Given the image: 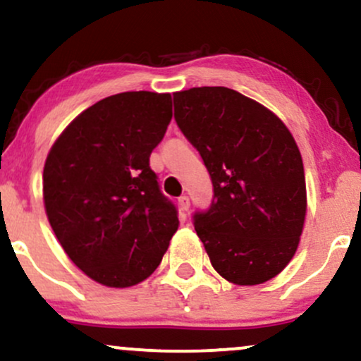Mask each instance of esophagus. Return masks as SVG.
I'll use <instances>...</instances> for the list:
<instances>
[{"mask_svg":"<svg viewBox=\"0 0 361 361\" xmlns=\"http://www.w3.org/2000/svg\"><path fill=\"white\" fill-rule=\"evenodd\" d=\"M178 207H180L181 212H188V208H190V198L186 197V195H183V197L178 198Z\"/></svg>","mask_w":361,"mask_h":361,"instance_id":"34e87169","label":"esophagus"}]
</instances>
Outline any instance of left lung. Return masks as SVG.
<instances>
[{"label":"left lung","mask_w":361,"mask_h":361,"mask_svg":"<svg viewBox=\"0 0 361 361\" xmlns=\"http://www.w3.org/2000/svg\"><path fill=\"white\" fill-rule=\"evenodd\" d=\"M173 102L214 185L212 205L193 215L212 266L238 286L272 279L296 254L306 216L293 134L274 112L227 87H193Z\"/></svg>","instance_id":"8db88e82"}]
</instances>
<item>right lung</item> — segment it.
Wrapping results in <instances>:
<instances>
[{"label":"right lung","mask_w":361,"mask_h":361,"mask_svg":"<svg viewBox=\"0 0 361 361\" xmlns=\"http://www.w3.org/2000/svg\"><path fill=\"white\" fill-rule=\"evenodd\" d=\"M171 117L169 94L111 95L77 116L47 156L49 222L72 262L99 284L145 281L178 230L176 207L149 166Z\"/></svg>","instance_id":"obj_1"}]
</instances>
